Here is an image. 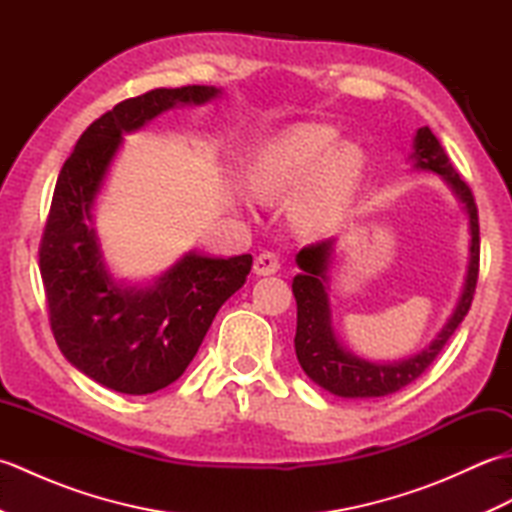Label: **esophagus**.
Wrapping results in <instances>:
<instances>
[{"instance_id":"1","label":"esophagus","mask_w":512,"mask_h":512,"mask_svg":"<svg viewBox=\"0 0 512 512\" xmlns=\"http://www.w3.org/2000/svg\"><path fill=\"white\" fill-rule=\"evenodd\" d=\"M281 268L279 264V257L275 253H270V250H264V253H259L255 257V275H275L277 270Z\"/></svg>"}]
</instances>
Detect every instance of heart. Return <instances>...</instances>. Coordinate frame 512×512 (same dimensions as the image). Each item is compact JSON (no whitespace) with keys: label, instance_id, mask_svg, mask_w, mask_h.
<instances>
[{"label":"heart","instance_id":"1","mask_svg":"<svg viewBox=\"0 0 512 512\" xmlns=\"http://www.w3.org/2000/svg\"><path fill=\"white\" fill-rule=\"evenodd\" d=\"M336 129L303 123L270 140L250 165V189L259 198L301 193L297 220L306 226L330 222L350 202L363 173V154L350 143H336Z\"/></svg>","mask_w":512,"mask_h":512}]
</instances>
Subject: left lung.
<instances>
[{
    "label": "left lung",
    "mask_w": 512,
    "mask_h": 512,
    "mask_svg": "<svg viewBox=\"0 0 512 512\" xmlns=\"http://www.w3.org/2000/svg\"><path fill=\"white\" fill-rule=\"evenodd\" d=\"M413 167L422 171H433L442 176L455 193L466 215H469V268H466L464 288L449 321L438 332L422 352L413 354L405 361L394 363H369L365 358L347 352L339 343L332 328V312L328 301V268L334 253V239L310 244L297 253V266L301 273L292 279V292L297 299V334H295V352L303 372L312 378L319 387L328 389L330 394L341 398H380L407 387L413 380L420 378L433 361H436L442 347L458 330L464 321L466 312L477 286V273H480V222H477V206L473 193L460 173L453 169L447 151L442 149L440 140L433 136L429 127H420L413 138Z\"/></svg>",
    "instance_id": "left-lung-1"
}]
</instances>
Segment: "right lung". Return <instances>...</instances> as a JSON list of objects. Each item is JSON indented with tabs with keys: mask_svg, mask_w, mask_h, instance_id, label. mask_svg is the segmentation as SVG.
<instances>
[{
	"mask_svg": "<svg viewBox=\"0 0 512 512\" xmlns=\"http://www.w3.org/2000/svg\"><path fill=\"white\" fill-rule=\"evenodd\" d=\"M213 85L158 88L114 105L85 129L54 187L39 246L50 328L61 354L96 383L143 396L189 367L222 303L244 286L253 257L182 255L151 286H125L105 268L92 209L123 134L176 105H202Z\"/></svg>",
	"mask_w": 512,
	"mask_h": 512,
	"instance_id": "right-lung-1",
	"label": "right lung"
}]
</instances>
